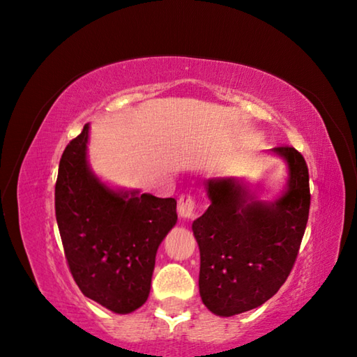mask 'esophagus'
<instances>
[{"instance_id": "1", "label": "esophagus", "mask_w": 357, "mask_h": 357, "mask_svg": "<svg viewBox=\"0 0 357 357\" xmlns=\"http://www.w3.org/2000/svg\"><path fill=\"white\" fill-rule=\"evenodd\" d=\"M195 198L190 195H181L178 202V214L183 219H190L195 214Z\"/></svg>"}]
</instances>
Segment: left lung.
Segmentation results:
<instances>
[{"label":"left lung","mask_w":357,"mask_h":357,"mask_svg":"<svg viewBox=\"0 0 357 357\" xmlns=\"http://www.w3.org/2000/svg\"><path fill=\"white\" fill-rule=\"evenodd\" d=\"M271 154L285 162V189L259 200L238 178L204 181L209 208L192 223L200 249V296L217 317L263 305L285 283L298 257L310 209L309 168L294 148Z\"/></svg>","instance_id":"left-lung-1"}]
</instances>
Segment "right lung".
<instances>
[{
  "mask_svg": "<svg viewBox=\"0 0 357 357\" xmlns=\"http://www.w3.org/2000/svg\"><path fill=\"white\" fill-rule=\"evenodd\" d=\"M89 124L59 160L56 222L78 288L114 313L146 302L157 249L176 225V200L114 189L88 162Z\"/></svg>",
  "mask_w": 357,
  "mask_h": 357,
  "instance_id": "1",
  "label": "right lung"
}]
</instances>
